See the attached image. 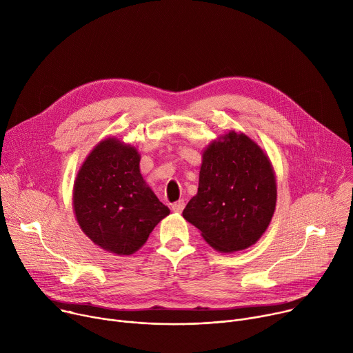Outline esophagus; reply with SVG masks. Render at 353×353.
Listing matches in <instances>:
<instances>
[{
    "instance_id": "esophagus-1",
    "label": "esophagus",
    "mask_w": 353,
    "mask_h": 353,
    "mask_svg": "<svg viewBox=\"0 0 353 353\" xmlns=\"http://www.w3.org/2000/svg\"><path fill=\"white\" fill-rule=\"evenodd\" d=\"M184 201L183 199H179V201H176V203L172 205V210L174 211V212H177V214H180L183 210H184Z\"/></svg>"
}]
</instances>
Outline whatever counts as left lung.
<instances>
[{
  "label": "left lung",
  "instance_id": "left-lung-1",
  "mask_svg": "<svg viewBox=\"0 0 353 353\" xmlns=\"http://www.w3.org/2000/svg\"><path fill=\"white\" fill-rule=\"evenodd\" d=\"M276 205V180L264 150L243 132L229 131L204 150L198 192L183 211L221 253L257 243Z\"/></svg>",
  "mask_w": 353,
  "mask_h": 353
}]
</instances>
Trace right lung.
Here are the masks:
<instances>
[{
    "mask_svg": "<svg viewBox=\"0 0 353 353\" xmlns=\"http://www.w3.org/2000/svg\"><path fill=\"white\" fill-rule=\"evenodd\" d=\"M138 150L117 138L99 142L82 163L72 192L75 218L99 247L130 256L170 214L139 172Z\"/></svg>",
    "mask_w": 353,
    "mask_h": 353,
    "instance_id": "obj_1",
    "label": "right lung"
}]
</instances>
